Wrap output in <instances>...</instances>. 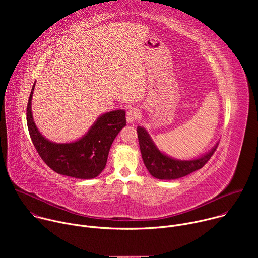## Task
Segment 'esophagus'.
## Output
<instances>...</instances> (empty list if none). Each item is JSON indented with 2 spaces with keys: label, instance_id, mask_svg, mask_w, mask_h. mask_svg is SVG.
Instances as JSON below:
<instances>
[{
  "label": "esophagus",
  "instance_id": "1",
  "mask_svg": "<svg viewBox=\"0 0 258 258\" xmlns=\"http://www.w3.org/2000/svg\"><path fill=\"white\" fill-rule=\"evenodd\" d=\"M140 111L137 108H130L126 111V121L128 123H133L139 117Z\"/></svg>",
  "mask_w": 258,
  "mask_h": 258
}]
</instances>
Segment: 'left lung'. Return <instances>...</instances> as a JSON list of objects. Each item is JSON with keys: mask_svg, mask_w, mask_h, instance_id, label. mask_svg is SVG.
I'll use <instances>...</instances> for the list:
<instances>
[{"mask_svg": "<svg viewBox=\"0 0 258 258\" xmlns=\"http://www.w3.org/2000/svg\"><path fill=\"white\" fill-rule=\"evenodd\" d=\"M137 132L144 164L152 176L159 179H176L200 169L210 159L218 145L216 143L212 149L197 158L180 160L161 152L145 127L138 126Z\"/></svg>", "mask_w": 258, "mask_h": 258, "instance_id": "1", "label": "left lung"}]
</instances>
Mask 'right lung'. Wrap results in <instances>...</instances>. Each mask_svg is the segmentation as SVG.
<instances>
[{
	"instance_id": "add662e5",
	"label": "right lung",
	"mask_w": 258,
	"mask_h": 258,
	"mask_svg": "<svg viewBox=\"0 0 258 258\" xmlns=\"http://www.w3.org/2000/svg\"><path fill=\"white\" fill-rule=\"evenodd\" d=\"M34 86L35 82L27 103L26 120L31 141L41 158L55 172L62 175L81 179L98 176L106 166L114 139L126 125L124 110H112L100 115L89 131L77 141L55 143L44 137L34 123L31 112Z\"/></svg>"
}]
</instances>
